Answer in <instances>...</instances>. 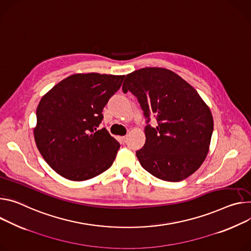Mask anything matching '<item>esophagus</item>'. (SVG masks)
Segmentation results:
<instances>
[{
	"label": "esophagus",
	"instance_id": "34e87169",
	"mask_svg": "<svg viewBox=\"0 0 251 251\" xmlns=\"http://www.w3.org/2000/svg\"><path fill=\"white\" fill-rule=\"evenodd\" d=\"M118 139H119L120 142L124 143L126 141V139H127V136H120V137H118Z\"/></svg>",
	"mask_w": 251,
	"mask_h": 251
}]
</instances>
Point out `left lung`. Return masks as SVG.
<instances>
[{
	"instance_id": "obj_1",
	"label": "left lung",
	"mask_w": 251,
	"mask_h": 251,
	"mask_svg": "<svg viewBox=\"0 0 251 251\" xmlns=\"http://www.w3.org/2000/svg\"><path fill=\"white\" fill-rule=\"evenodd\" d=\"M122 89L138 99L147 119L145 144L136 151L141 166L170 182L193 174L206 158L213 131L210 109L197 91L176 73L156 67L128 74ZM152 116L155 128L148 124Z\"/></svg>"
}]
</instances>
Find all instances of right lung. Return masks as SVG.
Returning a JSON list of instances; mask_svg holds the SVG:
<instances>
[{"mask_svg":"<svg viewBox=\"0 0 251 251\" xmlns=\"http://www.w3.org/2000/svg\"><path fill=\"white\" fill-rule=\"evenodd\" d=\"M124 75L74 74L45 94L37 108L36 145L49 166L72 181L93 178L114 162L119 142L98 130L102 111Z\"/></svg>","mask_w":251,"mask_h":251,"instance_id":"add662e5","label":"right lung"}]
</instances>
